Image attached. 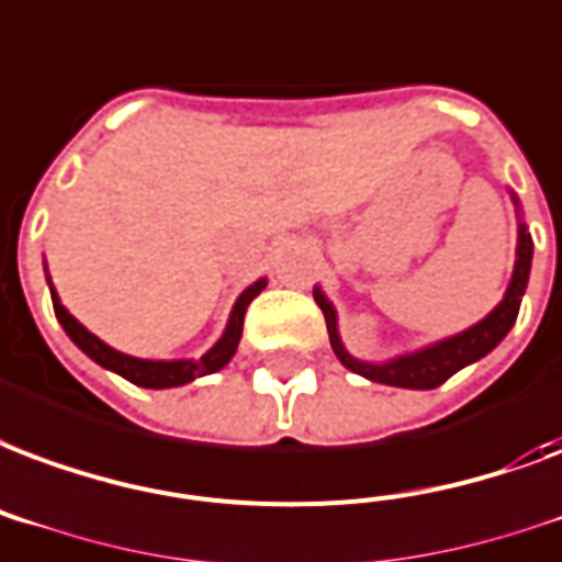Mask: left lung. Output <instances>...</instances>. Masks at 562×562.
<instances>
[{
    "mask_svg": "<svg viewBox=\"0 0 562 562\" xmlns=\"http://www.w3.org/2000/svg\"><path fill=\"white\" fill-rule=\"evenodd\" d=\"M518 206V198L513 195ZM530 260H533V239L527 234L525 222H518V248H516V269H513V278H509V286H506L501 305L480 319L476 326L459 331V335L447 337V340H438L432 346H424L417 352H406V356H396L385 364H370V361H358L346 352L344 340L337 335V314L331 302L326 299V293L314 286V299L323 316H326L328 326V340H331V349L335 356L340 358V364L349 367L358 376L370 379V382H382V385L394 387H412V391H429V387L445 385L447 379L459 373L462 367L474 364L483 356H488L501 340L506 337V331L513 328L518 316V307H521V296H525L527 278H530Z\"/></svg>",
    "mask_w": 562,
    "mask_h": 562,
    "instance_id": "1",
    "label": "left lung"
}]
</instances>
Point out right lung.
<instances>
[{"instance_id": "add662e5", "label": "right lung", "mask_w": 562, "mask_h": 562, "mask_svg": "<svg viewBox=\"0 0 562 562\" xmlns=\"http://www.w3.org/2000/svg\"><path fill=\"white\" fill-rule=\"evenodd\" d=\"M266 286V278L255 281V284L243 290V296L236 299L234 311H231V319H227L225 335L218 337V344L201 356L198 361L192 358H180V361H145V358H133L124 356V352H117L109 344H103L100 337H94L88 331L76 316L67 314V307L61 305V299L49 284V293H53V307H56V316L61 328L67 331V337L74 340L82 352H86L91 361H97L105 370H112L117 376H124L126 382H133L138 387H177L186 385V382H192L198 376H206V373H216L222 367L234 358L236 346H239V337H243V319H246V307L251 305V299L260 293Z\"/></svg>"}]
</instances>
